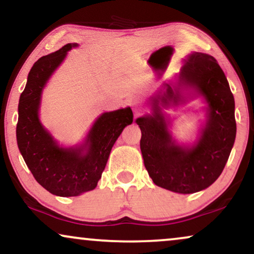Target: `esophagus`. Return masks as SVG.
Segmentation results:
<instances>
[{
  "label": "esophagus",
  "instance_id": "esophagus-1",
  "mask_svg": "<svg viewBox=\"0 0 254 254\" xmlns=\"http://www.w3.org/2000/svg\"><path fill=\"white\" fill-rule=\"evenodd\" d=\"M138 103H140V102H138V100H137L136 98H133V99L129 100L130 106L133 107L134 110H137V109H138V105H140V104H138Z\"/></svg>",
  "mask_w": 254,
  "mask_h": 254
}]
</instances>
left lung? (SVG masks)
Returning <instances> with one entry per match:
<instances>
[{"instance_id": "left-lung-1", "label": "left lung", "mask_w": 254, "mask_h": 254, "mask_svg": "<svg viewBox=\"0 0 254 254\" xmlns=\"http://www.w3.org/2000/svg\"><path fill=\"white\" fill-rule=\"evenodd\" d=\"M200 98L205 119L192 142L173 136V121L165 109ZM150 113L135 120L141 129L144 166L155 185L179 194L206 190L221 176L236 138L235 99L217 61L192 52L179 74L149 99Z\"/></svg>"}]
</instances>
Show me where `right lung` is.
Masks as SVG:
<instances>
[{"instance_id": "obj_1", "label": "right lung", "mask_w": 254, "mask_h": 254, "mask_svg": "<svg viewBox=\"0 0 254 254\" xmlns=\"http://www.w3.org/2000/svg\"><path fill=\"white\" fill-rule=\"evenodd\" d=\"M78 44H67L40 58L27 75L19 97L16 136L18 149L34 179L58 196H77L96 189L112 147L125 127L133 123L130 107L104 112L93 121L82 142L64 145L40 120L43 92L52 75Z\"/></svg>"}]
</instances>
